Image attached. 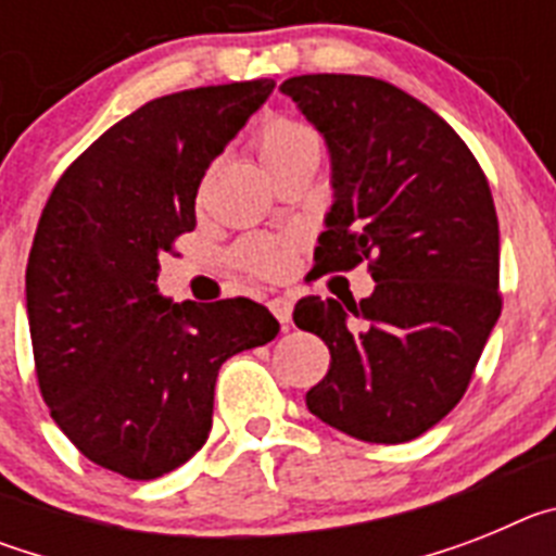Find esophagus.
Segmentation results:
<instances>
[{
	"instance_id": "esophagus-1",
	"label": "esophagus",
	"mask_w": 556,
	"mask_h": 556,
	"mask_svg": "<svg viewBox=\"0 0 556 556\" xmlns=\"http://www.w3.org/2000/svg\"><path fill=\"white\" fill-rule=\"evenodd\" d=\"M269 312L278 317V323H281L283 328L292 323V301H289V298H273V301H269Z\"/></svg>"
}]
</instances>
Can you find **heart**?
Instances as JSON below:
<instances>
[{"label": "heart", "instance_id": "heart-1", "mask_svg": "<svg viewBox=\"0 0 556 556\" xmlns=\"http://www.w3.org/2000/svg\"><path fill=\"white\" fill-rule=\"evenodd\" d=\"M253 150L262 161L264 169H275L283 161L301 155V152H317V139L312 127L292 116H267L253 132ZM294 239L292 236H273L255 233L244 236L242 242L233 248L236 267L255 278L278 281L292 269Z\"/></svg>", "mask_w": 556, "mask_h": 556}]
</instances>
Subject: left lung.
<instances>
[{
    "label": "left lung",
    "mask_w": 556,
    "mask_h": 556,
    "mask_svg": "<svg viewBox=\"0 0 556 556\" xmlns=\"http://www.w3.org/2000/svg\"><path fill=\"white\" fill-rule=\"evenodd\" d=\"M281 91L333 161L314 269L367 262L376 281L358 303L308 294L294 306V326L331 351L306 406L365 443H409L459 404L501 314L490 184L454 127L392 83L301 75Z\"/></svg>",
    "instance_id": "8db88e82"
}]
</instances>
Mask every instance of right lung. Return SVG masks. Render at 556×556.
<instances>
[{
  "label": "right lung",
  "instance_id": "obj_1",
  "mask_svg": "<svg viewBox=\"0 0 556 556\" xmlns=\"http://www.w3.org/2000/svg\"><path fill=\"white\" fill-rule=\"evenodd\" d=\"M273 80L150 100L80 152L49 194L27 262L38 390L86 459L125 479L169 473L208 440L225 358L278 333L250 298L169 303L161 255L194 230L200 180Z\"/></svg>",
  "mask_w": 556,
  "mask_h": 556
}]
</instances>
